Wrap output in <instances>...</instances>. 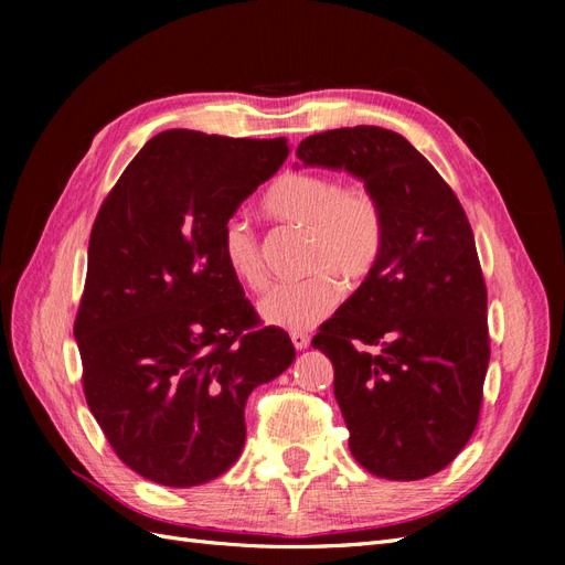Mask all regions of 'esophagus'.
Returning <instances> with one entry per match:
<instances>
[{"label":"esophagus","instance_id":"34e87169","mask_svg":"<svg viewBox=\"0 0 565 565\" xmlns=\"http://www.w3.org/2000/svg\"><path fill=\"white\" fill-rule=\"evenodd\" d=\"M289 337H292V344H295V349H297V351H303L306 347L311 344L309 334H303V332H292V334H289Z\"/></svg>","mask_w":565,"mask_h":565}]
</instances>
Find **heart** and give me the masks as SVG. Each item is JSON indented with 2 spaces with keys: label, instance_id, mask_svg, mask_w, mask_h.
Here are the masks:
<instances>
[{
  "label": "heart",
  "instance_id": "b5f03b06",
  "mask_svg": "<svg viewBox=\"0 0 565 565\" xmlns=\"http://www.w3.org/2000/svg\"><path fill=\"white\" fill-rule=\"evenodd\" d=\"M264 207L282 224L309 233L306 270L313 276L276 285L262 299L266 322L285 330H309L339 301L332 276L358 282L374 268L384 245L382 204L365 185H341L332 174H287L270 188ZM224 266L247 289L266 287L259 237L243 216H231L218 237Z\"/></svg>",
  "mask_w": 565,
  "mask_h": 565
}]
</instances>
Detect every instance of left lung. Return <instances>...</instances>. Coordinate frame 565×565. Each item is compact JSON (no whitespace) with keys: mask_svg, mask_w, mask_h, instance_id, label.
Returning <instances> with one entry per match:
<instances>
[{"mask_svg":"<svg viewBox=\"0 0 565 565\" xmlns=\"http://www.w3.org/2000/svg\"><path fill=\"white\" fill-rule=\"evenodd\" d=\"M297 158L347 169L384 212L377 264L311 341L332 361L351 455L388 481L434 476L476 429L490 361L469 218L434 164L391 129L313 134Z\"/></svg>","mask_w":565,"mask_h":565,"instance_id":"1","label":"left lung"}]
</instances>
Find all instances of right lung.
<instances>
[{
	"mask_svg": "<svg viewBox=\"0 0 565 565\" xmlns=\"http://www.w3.org/2000/svg\"><path fill=\"white\" fill-rule=\"evenodd\" d=\"M287 152V139L169 129L96 214L75 318L82 386L115 455L152 483L228 471L249 393L295 361L289 334L262 328L218 252L226 221Z\"/></svg>",
	"mask_w": 565,
	"mask_h": 565,
	"instance_id": "right-lung-1",
	"label": "right lung"
}]
</instances>
